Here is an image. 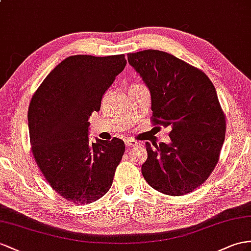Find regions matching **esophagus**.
Wrapping results in <instances>:
<instances>
[{
    "label": "esophagus",
    "mask_w": 251,
    "mask_h": 251,
    "mask_svg": "<svg viewBox=\"0 0 251 251\" xmlns=\"http://www.w3.org/2000/svg\"><path fill=\"white\" fill-rule=\"evenodd\" d=\"M125 145H126L127 149H130V147L137 146V145H138V143L136 142V141H132V140H126V141H125Z\"/></svg>",
    "instance_id": "1"
}]
</instances>
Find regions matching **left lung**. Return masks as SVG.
I'll use <instances>...</instances> for the list:
<instances>
[{"label": "left lung", "mask_w": 251, "mask_h": 251, "mask_svg": "<svg viewBox=\"0 0 251 251\" xmlns=\"http://www.w3.org/2000/svg\"><path fill=\"white\" fill-rule=\"evenodd\" d=\"M127 60L150 90L153 124L172 127L170 143H145L143 177L163 194H188L207 180L225 140L216 90L202 71L161 50L131 53Z\"/></svg>", "instance_id": "8db88e82"}]
</instances>
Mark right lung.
<instances>
[{"mask_svg": "<svg viewBox=\"0 0 251 251\" xmlns=\"http://www.w3.org/2000/svg\"><path fill=\"white\" fill-rule=\"evenodd\" d=\"M125 66L124 55L70 56L31 98L27 118L36 162L50 187L74 203L104 196L124 155L121 139L91 142L88 121Z\"/></svg>", "mask_w": 251, "mask_h": 251, "instance_id": "obj_1", "label": "right lung"}]
</instances>
